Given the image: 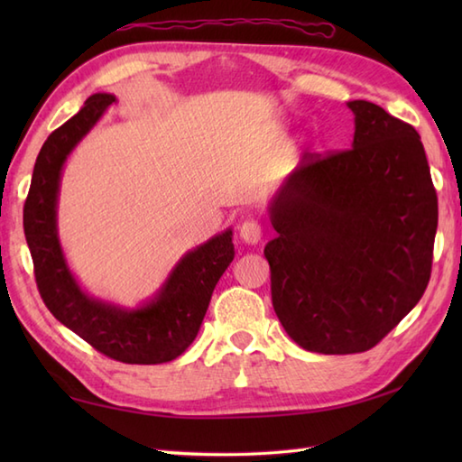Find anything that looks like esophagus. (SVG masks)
Returning <instances> with one entry per match:
<instances>
[{"mask_svg":"<svg viewBox=\"0 0 462 462\" xmlns=\"http://www.w3.org/2000/svg\"><path fill=\"white\" fill-rule=\"evenodd\" d=\"M240 238L250 244V246H256L262 240V226L256 220H246L240 226Z\"/></svg>","mask_w":462,"mask_h":462,"instance_id":"esophagus-1","label":"esophagus"}]
</instances>
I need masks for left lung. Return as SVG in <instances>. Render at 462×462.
<instances>
[{"label": "left lung", "instance_id": "left-lung-1", "mask_svg": "<svg viewBox=\"0 0 462 462\" xmlns=\"http://www.w3.org/2000/svg\"><path fill=\"white\" fill-rule=\"evenodd\" d=\"M351 149L303 154L268 212L272 303L300 347L346 356L377 343L423 298L437 192L419 133L379 105L349 101Z\"/></svg>", "mask_w": 462, "mask_h": 462}]
</instances>
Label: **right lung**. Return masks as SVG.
I'll return each instance as SVG.
<instances>
[{
  "instance_id": "right-lung-1",
  "label": "right lung",
  "mask_w": 462,
  "mask_h": 462,
  "mask_svg": "<svg viewBox=\"0 0 462 462\" xmlns=\"http://www.w3.org/2000/svg\"><path fill=\"white\" fill-rule=\"evenodd\" d=\"M113 103L111 93L91 95L79 113L47 136L23 206V230L47 310L103 356L156 365L182 356L199 336L216 283L234 260L232 228L186 252L154 298L139 308L95 300L79 286L57 234L59 182L67 156Z\"/></svg>"
}]
</instances>
